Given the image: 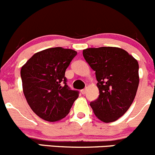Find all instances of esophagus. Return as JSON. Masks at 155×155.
Here are the masks:
<instances>
[{"mask_svg": "<svg viewBox=\"0 0 155 155\" xmlns=\"http://www.w3.org/2000/svg\"><path fill=\"white\" fill-rule=\"evenodd\" d=\"M81 93H82L83 95L85 94V93H86V89H83V90H81Z\"/></svg>", "mask_w": 155, "mask_h": 155, "instance_id": "1", "label": "esophagus"}]
</instances>
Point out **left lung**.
<instances>
[{
	"mask_svg": "<svg viewBox=\"0 0 155 155\" xmlns=\"http://www.w3.org/2000/svg\"><path fill=\"white\" fill-rule=\"evenodd\" d=\"M83 56L96 71L99 90L90 106L102 121H115L127 112L136 96L139 82L137 60L126 50L112 47L87 48Z\"/></svg>",
	"mask_w": 155,
	"mask_h": 155,
	"instance_id": "left-lung-1",
	"label": "left lung"
}]
</instances>
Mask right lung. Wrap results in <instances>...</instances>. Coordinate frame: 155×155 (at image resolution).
<instances>
[{
    "mask_svg": "<svg viewBox=\"0 0 155 155\" xmlns=\"http://www.w3.org/2000/svg\"><path fill=\"white\" fill-rule=\"evenodd\" d=\"M77 52L53 47L34 54L21 68L25 97L41 118L55 122L64 118L79 96L67 85L65 70Z\"/></svg>",
    "mask_w": 155,
    "mask_h": 155,
    "instance_id": "right-lung-1",
    "label": "right lung"
}]
</instances>
